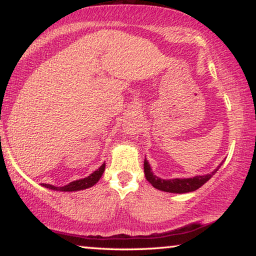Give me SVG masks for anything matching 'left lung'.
Returning <instances> with one entry per match:
<instances>
[{"mask_svg": "<svg viewBox=\"0 0 256 256\" xmlns=\"http://www.w3.org/2000/svg\"><path fill=\"white\" fill-rule=\"evenodd\" d=\"M222 162L219 164V166L216 170H213L211 174H204V176H196L192 178H174V180H162V178L155 176L152 174V168L148 160H144V174L146 180L152 185L157 190L164 192H171V194H186V192L196 191L197 188L202 186L213 174H214Z\"/></svg>", "mask_w": 256, "mask_h": 256, "instance_id": "obj_1", "label": "left lung"}]
</instances>
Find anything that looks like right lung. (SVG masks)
<instances>
[{"label":"right lung","instance_id":"1","mask_svg":"<svg viewBox=\"0 0 256 256\" xmlns=\"http://www.w3.org/2000/svg\"><path fill=\"white\" fill-rule=\"evenodd\" d=\"M104 166L106 164H102L99 169L94 171L93 174H90L88 177L82 178V180H78L74 182H71V183L65 185V186H54V185L50 184H43V186L51 188V190H56V191H64V192H71V191H79V190H85V188H88L90 186H93L94 184L98 183V180H100L101 176H102L104 171Z\"/></svg>","mask_w":256,"mask_h":256}]
</instances>
